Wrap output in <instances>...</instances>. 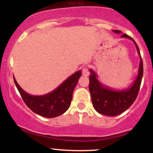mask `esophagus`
I'll return each mask as SVG.
<instances>
[{"label": "esophagus", "instance_id": "34e87169", "mask_svg": "<svg viewBox=\"0 0 153 153\" xmlns=\"http://www.w3.org/2000/svg\"><path fill=\"white\" fill-rule=\"evenodd\" d=\"M82 75H83L84 76H88L89 75L88 68H87V67H84V68H82Z\"/></svg>", "mask_w": 153, "mask_h": 153}]
</instances>
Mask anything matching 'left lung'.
<instances>
[{
    "label": "left lung",
    "instance_id": "8db88e82",
    "mask_svg": "<svg viewBox=\"0 0 153 153\" xmlns=\"http://www.w3.org/2000/svg\"><path fill=\"white\" fill-rule=\"evenodd\" d=\"M113 31L116 34L122 33V31L119 30H113ZM121 37L129 39L134 43L140 57L138 75L131 86L123 90L110 88L99 81L97 78V74L92 69L89 70L91 73L89 77V91L93 106L99 114L108 117H114L120 114L131 106L138 95L143 75V59L137 45L134 40L127 34H122Z\"/></svg>",
    "mask_w": 153,
    "mask_h": 153
}]
</instances>
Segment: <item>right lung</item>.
Masks as SVG:
<instances>
[{
	"instance_id": "obj_1",
	"label": "right lung",
	"mask_w": 153,
	"mask_h": 153,
	"mask_svg": "<svg viewBox=\"0 0 153 153\" xmlns=\"http://www.w3.org/2000/svg\"><path fill=\"white\" fill-rule=\"evenodd\" d=\"M81 76V71H77L52 92L42 96H32L24 91L13 76L15 85L26 105L34 113L54 118L64 114L71 106L73 93Z\"/></svg>"
}]
</instances>
